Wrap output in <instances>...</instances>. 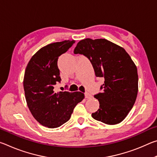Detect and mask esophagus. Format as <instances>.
I'll return each instance as SVG.
<instances>
[{
  "mask_svg": "<svg viewBox=\"0 0 157 157\" xmlns=\"http://www.w3.org/2000/svg\"><path fill=\"white\" fill-rule=\"evenodd\" d=\"M91 95L89 94V93H85V98H87V99H91Z\"/></svg>",
  "mask_w": 157,
  "mask_h": 157,
  "instance_id": "34e87169",
  "label": "esophagus"
}]
</instances>
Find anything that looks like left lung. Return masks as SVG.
<instances>
[{
  "label": "left lung",
  "instance_id": "left-lung-1",
  "mask_svg": "<svg viewBox=\"0 0 157 157\" xmlns=\"http://www.w3.org/2000/svg\"><path fill=\"white\" fill-rule=\"evenodd\" d=\"M75 54L89 58L95 76L104 78L102 92L94 97L100 107L91 116L107 124L123 121L134 106L139 91L137 68L125 50L105 39L79 41Z\"/></svg>",
  "mask_w": 157,
  "mask_h": 157
}]
</instances>
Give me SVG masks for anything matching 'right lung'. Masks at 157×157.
<instances>
[{"label": "right lung", "instance_id": "add662e5", "mask_svg": "<svg viewBox=\"0 0 157 157\" xmlns=\"http://www.w3.org/2000/svg\"><path fill=\"white\" fill-rule=\"evenodd\" d=\"M75 42L65 40L47 45L32 57L26 66L23 88L28 107L36 121L48 128L66 123L75 106L84 98L79 91H54V85L62 80L58 58Z\"/></svg>", "mask_w": 157, "mask_h": 157}]
</instances>
